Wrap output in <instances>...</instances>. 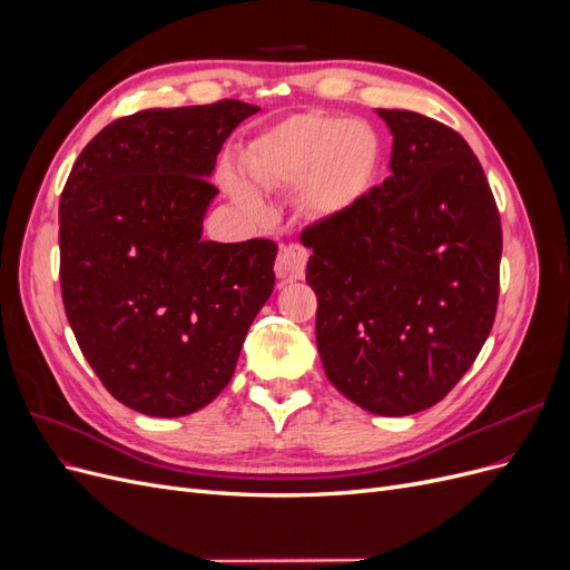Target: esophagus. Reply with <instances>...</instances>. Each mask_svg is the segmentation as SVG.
I'll return each mask as SVG.
<instances>
[{"label": "esophagus", "instance_id": "esophagus-1", "mask_svg": "<svg viewBox=\"0 0 570 570\" xmlns=\"http://www.w3.org/2000/svg\"><path fill=\"white\" fill-rule=\"evenodd\" d=\"M306 262L308 252L302 245H287L281 249L278 258H275V275H278L283 283L302 281L306 273Z\"/></svg>", "mask_w": 570, "mask_h": 570}]
</instances>
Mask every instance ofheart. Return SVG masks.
Wrapping results in <instances>:
<instances>
[{
	"mask_svg": "<svg viewBox=\"0 0 570 570\" xmlns=\"http://www.w3.org/2000/svg\"><path fill=\"white\" fill-rule=\"evenodd\" d=\"M381 166V140L364 120L331 114H292L258 132L243 151V168L223 166V189L249 212L262 209V187L299 185L308 214H344L368 193Z\"/></svg>",
	"mask_w": 570,
	"mask_h": 570,
	"instance_id": "1",
	"label": "heart"
}]
</instances>
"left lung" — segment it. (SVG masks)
Here are the masks:
<instances>
[{
	"instance_id": "left-lung-1",
	"label": "left lung",
	"mask_w": 570,
	"mask_h": 570,
	"mask_svg": "<svg viewBox=\"0 0 570 570\" xmlns=\"http://www.w3.org/2000/svg\"><path fill=\"white\" fill-rule=\"evenodd\" d=\"M392 132L383 185L304 228L327 381L377 416L435 406L473 366L499 299L502 223L469 142L416 111Z\"/></svg>"
}]
</instances>
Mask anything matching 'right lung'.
<instances>
[{"instance_id":"right-lung-1","label":"right lung","mask_w":570,"mask_h":570,"mask_svg":"<svg viewBox=\"0 0 570 570\" xmlns=\"http://www.w3.org/2000/svg\"><path fill=\"white\" fill-rule=\"evenodd\" d=\"M256 111L220 99L116 118L63 185L66 318L101 385L147 416L178 419L214 402L273 292V239H202L218 151Z\"/></svg>"}]
</instances>
